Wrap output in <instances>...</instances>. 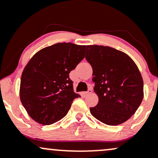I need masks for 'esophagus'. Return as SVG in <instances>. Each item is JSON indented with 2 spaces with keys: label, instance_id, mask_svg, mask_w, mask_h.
Returning <instances> with one entry per match:
<instances>
[{
  "label": "esophagus",
  "instance_id": "1",
  "mask_svg": "<svg viewBox=\"0 0 158 158\" xmlns=\"http://www.w3.org/2000/svg\"><path fill=\"white\" fill-rule=\"evenodd\" d=\"M92 92V89H89V90H88V92H85V95H89V94H90Z\"/></svg>",
  "mask_w": 158,
  "mask_h": 158
}]
</instances>
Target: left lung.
<instances>
[{
	"label": "left lung",
	"mask_w": 158,
	"mask_h": 158,
	"mask_svg": "<svg viewBox=\"0 0 158 158\" xmlns=\"http://www.w3.org/2000/svg\"><path fill=\"white\" fill-rule=\"evenodd\" d=\"M85 58L92 67L94 91L98 103L90 107L94 118L109 126L128 120L142 103L143 79L132 59L123 51L88 45Z\"/></svg>",
	"instance_id": "obj_1"
}]
</instances>
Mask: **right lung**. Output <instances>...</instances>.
<instances>
[{
  "mask_svg": "<svg viewBox=\"0 0 158 158\" xmlns=\"http://www.w3.org/2000/svg\"><path fill=\"white\" fill-rule=\"evenodd\" d=\"M85 45L57 43L38 51L21 76L19 97L35 122L51 125L67 114L73 101L80 97L73 91L70 71L85 57Z\"/></svg>",
  "mask_w": 158,
  "mask_h": 158,
  "instance_id": "1",
  "label": "right lung"
}]
</instances>
